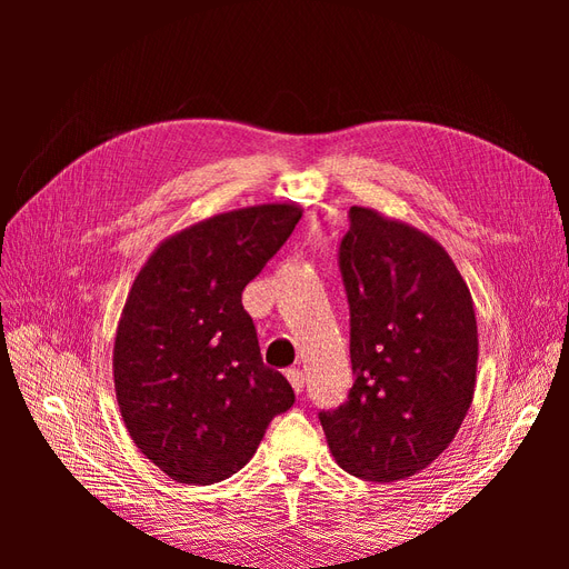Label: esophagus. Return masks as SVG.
<instances>
[{"instance_id": "esophagus-1", "label": "esophagus", "mask_w": 569, "mask_h": 569, "mask_svg": "<svg viewBox=\"0 0 569 569\" xmlns=\"http://www.w3.org/2000/svg\"><path fill=\"white\" fill-rule=\"evenodd\" d=\"M287 380H289L291 389H295L297 393L303 391V372H301L299 368H289V370H287Z\"/></svg>"}]
</instances>
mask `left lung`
<instances>
[{
    "label": "left lung",
    "mask_w": 569,
    "mask_h": 569,
    "mask_svg": "<svg viewBox=\"0 0 569 569\" xmlns=\"http://www.w3.org/2000/svg\"><path fill=\"white\" fill-rule=\"evenodd\" d=\"M349 218L339 268L356 380L320 425L341 470L387 485L425 470L458 435L477 382V318L435 237L366 206Z\"/></svg>",
    "instance_id": "1"
}]
</instances>
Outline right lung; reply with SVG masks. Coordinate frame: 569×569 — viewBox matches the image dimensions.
<instances>
[{
  "instance_id": "add662e5",
  "label": "right lung",
  "mask_w": 569,
  "mask_h": 569,
  "mask_svg": "<svg viewBox=\"0 0 569 569\" xmlns=\"http://www.w3.org/2000/svg\"><path fill=\"white\" fill-rule=\"evenodd\" d=\"M299 203H258L194 222L151 251L113 341V385L130 439L180 485L232 477L270 420L295 403L263 366L242 291L295 230Z\"/></svg>"
}]
</instances>
